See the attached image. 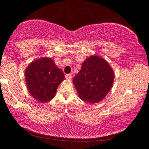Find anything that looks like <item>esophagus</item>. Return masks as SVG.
I'll use <instances>...</instances> for the list:
<instances>
[{
  "mask_svg": "<svg viewBox=\"0 0 149 149\" xmlns=\"http://www.w3.org/2000/svg\"><path fill=\"white\" fill-rule=\"evenodd\" d=\"M66 78L67 79H72V74H66Z\"/></svg>",
  "mask_w": 149,
  "mask_h": 149,
  "instance_id": "obj_1",
  "label": "esophagus"
}]
</instances>
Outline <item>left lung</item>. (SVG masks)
Segmentation results:
<instances>
[{"instance_id": "left-lung-1", "label": "left lung", "mask_w": 149, "mask_h": 149, "mask_svg": "<svg viewBox=\"0 0 149 149\" xmlns=\"http://www.w3.org/2000/svg\"><path fill=\"white\" fill-rule=\"evenodd\" d=\"M113 69L103 58L93 56L83 62L81 70L73 79L80 98L89 103H97L104 97L114 81Z\"/></svg>"}]
</instances>
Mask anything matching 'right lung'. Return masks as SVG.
I'll return each instance as SVG.
<instances>
[{"label": "right lung", "mask_w": 149, "mask_h": 149, "mask_svg": "<svg viewBox=\"0 0 149 149\" xmlns=\"http://www.w3.org/2000/svg\"><path fill=\"white\" fill-rule=\"evenodd\" d=\"M25 77L30 93L40 103L52 100L65 79L64 72L57 68L54 60L47 58L32 62L26 69Z\"/></svg>", "instance_id": "obj_1"}]
</instances>
